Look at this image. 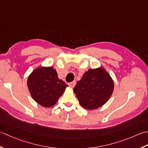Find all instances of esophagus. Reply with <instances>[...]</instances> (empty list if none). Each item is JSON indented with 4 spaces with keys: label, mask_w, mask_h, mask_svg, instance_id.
Instances as JSON below:
<instances>
[{
    "label": "esophagus",
    "mask_w": 148,
    "mask_h": 148,
    "mask_svg": "<svg viewBox=\"0 0 148 148\" xmlns=\"http://www.w3.org/2000/svg\"><path fill=\"white\" fill-rule=\"evenodd\" d=\"M75 84H76V81L74 80V81H73V82H72L69 83L68 85L70 86L71 87H74L75 86Z\"/></svg>",
    "instance_id": "esophagus-1"
}]
</instances>
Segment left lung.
I'll use <instances>...</instances> for the list:
<instances>
[{"label":"left lung","mask_w":148,"mask_h":148,"mask_svg":"<svg viewBox=\"0 0 148 148\" xmlns=\"http://www.w3.org/2000/svg\"><path fill=\"white\" fill-rule=\"evenodd\" d=\"M114 89V80L104 68L89 69L75 86L73 91L81 106L97 109L106 103Z\"/></svg>","instance_id":"8db88e82"}]
</instances>
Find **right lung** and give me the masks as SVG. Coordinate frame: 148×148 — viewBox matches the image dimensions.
Segmentation results:
<instances>
[{"instance_id": "1", "label": "right lung", "mask_w": 148, "mask_h": 148, "mask_svg": "<svg viewBox=\"0 0 148 148\" xmlns=\"http://www.w3.org/2000/svg\"><path fill=\"white\" fill-rule=\"evenodd\" d=\"M27 84L32 99L41 106L48 108L57 103L68 87L58 78L52 66L36 68L29 75Z\"/></svg>"}]
</instances>
